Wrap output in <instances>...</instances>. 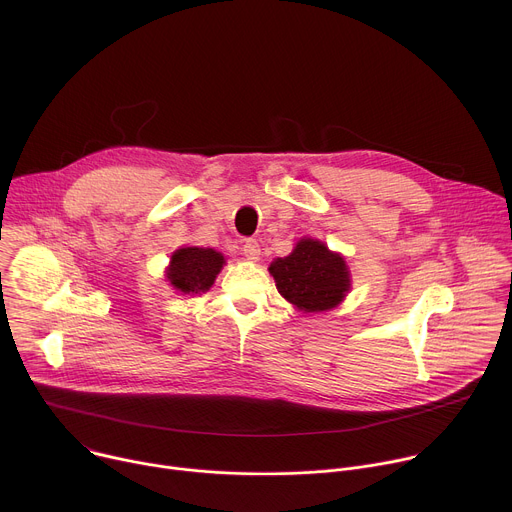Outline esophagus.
Here are the masks:
<instances>
[{"label":"esophagus","mask_w":512,"mask_h":512,"mask_svg":"<svg viewBox=\"0 0 512 512\" xmlns=\"http://www.w3.org/2000/svg\"><path fill=\"white\" fill-rule=\"evenodd\" d=\"M242 254H244L248 260H258V258H260V244H258V240H254V238L244 240V244H242Z\"/></svg>","instance_id":"34e87169"}]
</instances>
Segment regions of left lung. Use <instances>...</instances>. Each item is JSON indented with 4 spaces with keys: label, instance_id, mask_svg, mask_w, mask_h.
Instances as JSON below:
<instances>
[{
    "label": "left lung",
    "instance_id": "obj_1",
    "mask_svg": "<svg viewBox=\"0 0 512 512\" xmlns=\"http://www.w3.org/2000/svg\"><path fill=\"white\" fill-rule=\"evenodd\" d=\"M278 292L304 312L334 308L350 288L348 268L340 254L318 240H300L294 252L270 264Z\"/></svg>",
    "mask_w": 512,
    "mask_h": 512
}]
</instances>
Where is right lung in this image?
Masks as SVG:
<instances>
[{
  "label": "right lung",
  "instance_id": "right-lung-1",
  "mask_svg": "<svg viewBox=\"0 0 512 512\" xmlns=\"http://www.w3.org/2000/svg\"><path fill=\"white\" fill-rule=\"evenodd\" d=\"M224 266V256L212 248H180L172 254L168 280L184 294L206 292Z\"/></svg>",
  "mask_w": 512,
  "mask_h": 512
}]
</instances>
